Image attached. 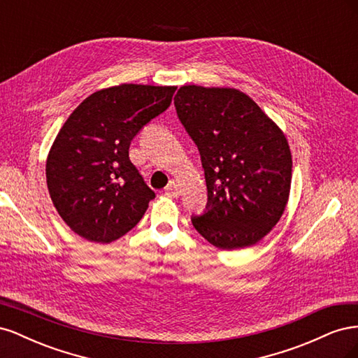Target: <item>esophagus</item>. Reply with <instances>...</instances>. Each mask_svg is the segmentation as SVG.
Returning a JSON list of instances; mask_svg holds the SVG:
<instances>
[{
    "label": "esophagus",
    "mask_w": 358,
    "mask_h": 358,
    "mask_svg": "<svg viewBox=\"0 0 358 358\" xmlns=\"http://www.w3.org/2000/svg\"><path fill=\"white\" fill-rule=\"evenodd\" d=\"M166 192L170 194V196H173V197H178L179 196V185L175 180H171L166 188Z\"/></svg>",
    "instance_id": "34e87169"
}]
</instances>
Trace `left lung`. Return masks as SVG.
I'll list each match as a JSON object with an SVG mask.
<instances>
[{
	"instance_id": "8db88e82",
	"label": "left lung",
	"mask_w": 358,
	"mask_h": 358,
	"mask_svg": "<svg viewBox=\"0 0 358 358\" xmlns=\"http://www.w3.org/2000/svg\"><path fill=\"white\" fill-rule=\"evenodd\" d=\"M175 107L199 148L208 187L194 229L227 251L255 245L288 203L292 159L282 129L234 88L180 86Z\"/></svg>"
}]
</instances>
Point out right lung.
<instances>
[{"mask_svg": "<svg viewBox=\"0 0 358 358\" xmlns=\"http://www.w3.org/2000/svg\"><path fill=\"white\" fill-rule=\"evenodd\" d=\"M176 86L122 83L91 94L69 116L46 161L50 199L83 239L110 243L155 199L129 161L134 136L171 103Z\"/></svg>", "mask_w": 358, "mask_h": 358, "instance_id": "right-lung-1", "label": "right lung"}]
</instances>
